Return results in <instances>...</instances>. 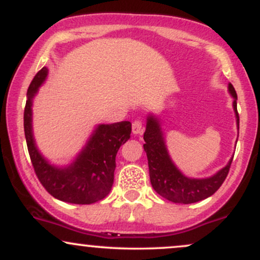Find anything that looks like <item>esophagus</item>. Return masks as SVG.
Instances as JSON below:
<instances>
[{
  "instance_id": "34e87169",
  "label": "esophagus",
  "mask_w": 260,
  "mask_h": 260,
  "mask_svg": "<svg viewBox=\"0 0 260 260\" xmlns=\"http://www.w3.org/2000/svg\"><path fill=\"white\" fill-rule=\"evenodd\" d=\"M142 129H143V122L140 121V120L133 121V123H132V132L134 134H139L140 132H142Z\"/></svg>"
}]
</instances>
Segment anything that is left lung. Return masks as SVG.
Masks as SVG:
<instances>
[{"label":"left lung","instance_id":"1","mask_svg":"<svg viewBox=\"0 0 260 260\" xmlns=\"http://www.w3.org/2000/svg\"><path fill=\"white\" fill-rule=\"evenodd\" d=\"M229 90L235 99L234 110L237 117V126L240 127V116H238L237 103H236L237 94L232 84L229 85ZM144 140L145 144L143 147L148 156L151 186L156 190L157 194L170 202L190 204V203L203 201L213 196L228 177L232 159L213 177L203 178V180H192V178L184 177L170 159L162 133L160 131L159 122L151 116L148 118Z\"/></svg>","mask_w":260,"mask_h":260}]
</instances>
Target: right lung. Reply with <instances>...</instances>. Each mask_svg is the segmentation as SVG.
Here are the masks:
<instances>
[{
  "mask_svg": "<svg viewBox=\"0 0 260 260\" xmlns=\"http://www.w3.org/2000/svg\"><path fill=\"white\" fill-rule=\"evenodd\" d=\"M47 76L43 67L28 88L24 107V133L35 175L52 197L72 204H92L109 194L113 184L116 154L129 139L132 123L128 121L101 124L96 128L84 150L70 168L56 169L49 165L35 148L31 133V99Z\"/></svg>",
  "mask_w": 260,
  "mask_h": 260,
  "instance_id": "1",
  "label": "right lung"
}]
</instances>
